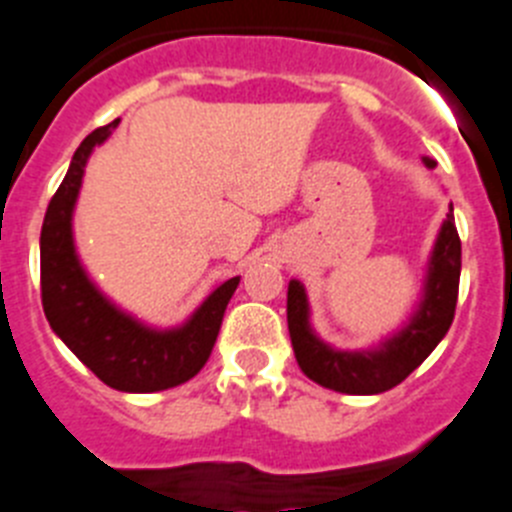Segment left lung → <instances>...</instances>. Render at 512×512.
Instances as JSON below:
<instances>
[{
	"mask_svg": "<svg viewBox=\"0 0 512 512\" xmlns=\"http://www.w3.org/2000/svg\"><path fill=\"white\" fill-rule=\"evenodd\" d=\"M425 167H435L430 157H422ZM461 275V239L453 211L443 221L428 273L422 281L420 301L410 319L389 337L366 350H340L314 332L309 317V299L304 283L293 278L288 283V332L301 371L319 386L340 394H381L402 384L417 366L446 337L459 299Z\"/></svg>",
	"mask_w": 512,
	"mask_h": 512,
	"instance_id": "obj_1",
	"label": "left lung"
}]
</instances>
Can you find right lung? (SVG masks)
Listing matches in <instances>:
<instances>
[{
	"label": "right lung",
	"mask_w": 512,
	"mask_h": 512,
	"mask_svg": "<svg viewBox=\"0 0 512 512\" xmlns=\"http://www.w3.org/2000/svg\"><path fill=\"white\" fill-rule=\"evenodd\" d=\"M118 123L97 128L79 144L48 203L41 229V296L51 330L97 379L110 389L151 394L185 384L206 366L239 275L213 288L185 322L167 330L144 324L95 286L74 244V206L92 151L110 139Z\"/></svg>",
	"instance_id": "right-lung-1"
}]
</instances>
